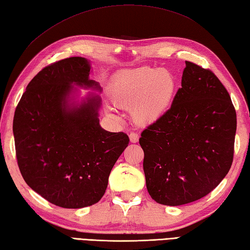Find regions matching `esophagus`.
I'll return each instance as SVG.
<instances>
[{
    "label": "esophagus",
    "instance_id": "34e87169",
    "mask_svg": "<svg viewBox=\"0 0 250 250\" xmlns=\"http://www.w3.org/2000/svg\"><path fill=\"white\" fill-rule=\"evenodd\" d=\"M129 139H130V142L131 143H138L139 134L138 133H134V132H131L129 134Z\"/></svg>",
    "mask_w": 250,
    "mask_h": 250
}]
</instances>
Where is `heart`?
Returning a JSON list of instances; mask_svg holds the SVG:
<instances>
[{
  "instance_id": "obj_1",
  "label": "heart",
  "mask_w": 250,
  "mask_h": 250,
  "mask_svg": "<svg viewBox=\"0 0 250 250\" xmlns=\"http://www.w3.org/2000/svg\"><path fill=\"white\" fill-rule=\"evenodd\" d=\"M178 82L169 70L141 67L124 71L113 78L110 98L113 105L129 109L139 126H151L164 119L171 109Z\"/></svg>"
}]
</instances>
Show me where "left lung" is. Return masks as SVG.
<instances>
[{"label":"left lung","mask_w":250,"mask_h":250,"mask_svg":"<svg viewBox=\"0 0 250 250\" xmlns=\"http://www.w3.org/2000/svg\"><path fill=\"white\" fill-rule=\"evenodd\" d=\"M235 133L228 90L211 71L186 61L171 109L139 140L149 196L176 207L210 193L232 166Z\"/></svg>","instance_id":"obj_1"}]
</instances>
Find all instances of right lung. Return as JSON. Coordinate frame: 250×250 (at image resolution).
I'll return each mask as SVG.
<instances>
[{"label": "right lung", "instance_id": "right-lung-1", "mask_svg": "<svg viewBox=\"0 0 250 250\" xmlns=\"http://www.w3.org/2000/svg\"><path fill=\"white\" fill-rule=\"evenodd\" d=\"M90 67L82 57L44 67L27 85L13 121L22 178L50 203L65 208L101 200L129 144L125 133L101 126L102 87L89 79ZM80 88L93 92L81 97Z\"/></svg>", "mask_w": 250, "mask_h": 250}]
</instances>
